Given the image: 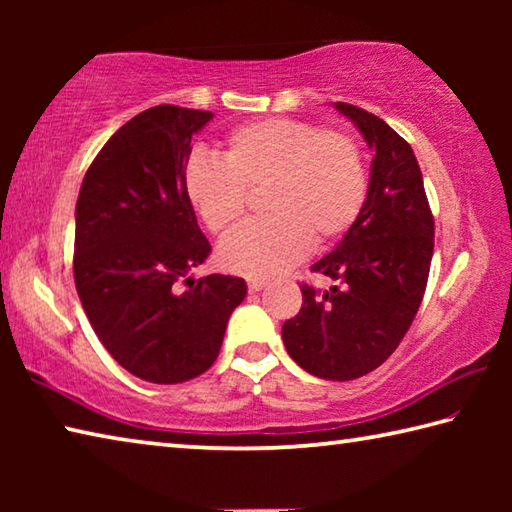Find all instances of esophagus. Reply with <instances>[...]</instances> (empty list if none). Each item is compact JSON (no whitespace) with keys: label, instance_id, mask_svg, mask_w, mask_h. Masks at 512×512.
<instances>
[{"label":"esophagus","instance_id":"34e87169","mask_svg":"<svg viewBox=\"0 0 512 512\" xmlns=\"http://www.w3.org/2000/svg\"><path fill=\"white\" fill-rule=\"evenodd\" d=\"M268 284V280H264V277H253V280H248V289L250 291H262Z\"/></svg>","mask_w":512,"mask_h":512}]
</instances>
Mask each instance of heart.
<instances>
[{"instance_id":"1","label":"heart","mask_w":512,"mask_h":512,"mask_svg":"<svg viewBox=\"0 0 512 512\" xmlns=\"http://www.w3.org/2000/svg\"><path fill=\"white\" fill-rule=\"evenodd\" d=\"M189 203L214 235H228L246 212V189L264 187L266 219L248 223L219 248L230 273L268 277L339 241L359 219L368 173L359 144L311 121L271 117L223 140V162L192 155L183 171Z\"/></svg>"}]
</instances>
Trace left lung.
Wrapping results in <instances>:
<instances>
[{
    "label": "left lung",
    "mask_w": 512,
    "mask_h": 512,
    "mask_svg": "<svg viewBox=\"0 0 512 512\" xmlns=\"http://www.w3.org/2000/svg\"><path fill=\"white\" fill-rule=\"evenodd\" d=\"M334 108L375 153L368 196L341 244L311 266L341 287L302 284V307L282 325V341L309 375L350 381L379 368L409 332L427 289L433 216L409 142L368 110Z\"/></svg>",
    "instance_id": "left-lung-1"
}]
</instances>
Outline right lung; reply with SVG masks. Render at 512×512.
<instances>
[{
    "instance_id": "add662e5",
    "label": "right lung",
    "mask_w": 512,
    "mask_h": 512,
    "mask_svg": "<svg viewBox=\"0 0 512 512\" xmlns=\"http://www.w3.org/2000/svg\"><path fill=\"white\" fill-rule=\"evenodd\" d=\"M212 117L178 106L140 112L103 144L76 201L74 282L85 316L110 357L151 384L203 375L248 291L241 277L189 275L212 246L183 171Z\"/></svg>"
}]
</instances>
